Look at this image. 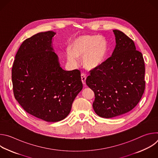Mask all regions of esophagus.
<instances>
[{
    "label": "esophagus",
    "instance_id": "obj_1",
    "mask_svg": "<svg viewBox=\"0 0 158 158\" xmlns=\"http://www.w3.org/2000/svg\"><path fill=\"white\" fill-rule=\"evenodd\" d=\"M81 81L84 85L85 84V79H86V75L85 74H81Z\"/></svg>",
    "mask_w": 158,
    "mask_h": 158
}]
</instances>
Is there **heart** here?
<instances>
[{
	"instance_id": "heart-1",
	"label": "heart",
	"mask_w": 158,
	"mask_h": 158,
	"mask_svg": "<svg viewBox=\"0 0 158 158\" xmlns=\"http://www.w3.org/2000/svg\"><path fill=\"white\" fill-rule=\"evenodd\" d=\"M107 51L105 39L97 35H81L71 44L70 51L66 54L67 59L76 64L77 58H82L85 68L91 70L97 68L104 62Z\"/></svg>"
}]
</instances>
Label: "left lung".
<instances>
[{
  "label": "left lung",
  "instance_id": "8db88e82",
  "mask_svg": "<svg viewBox=\"0 0 158 158\" xmlns=\"http://www.w3.org/2000/svg\"><path fill=\"white\" fill-rule=\"evenodd\" d=\"M116 46L111 56L91 71L86 84L94 93L96 113L111 118L131 110L141 100L145 89L143 54L124 33L113 30Z\"/></svg>",
  "mask_w": 158,
  "mask_h": 158
}]
</instances>
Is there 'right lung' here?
Returning a JSON list of instances; mask_svg holds the SVG:
<instances>
[{"label": "right lung", "instance_id": "add662e5", "mask_svg": "<svg viewBox=\"0 0 158 158\" xmlns=\"http://www.w3.org/2000/svg\"><path fill=\"white\" fill-rule=\"evenodd\" d=\"M53 31L39 32L25 40L12 69L15 99L29 114L47 122H57L71 112L82 89L79 70L60 65L52 47Z\"/></svg>", "mask_w": 158, "mask_h": 158}]
</instances>
